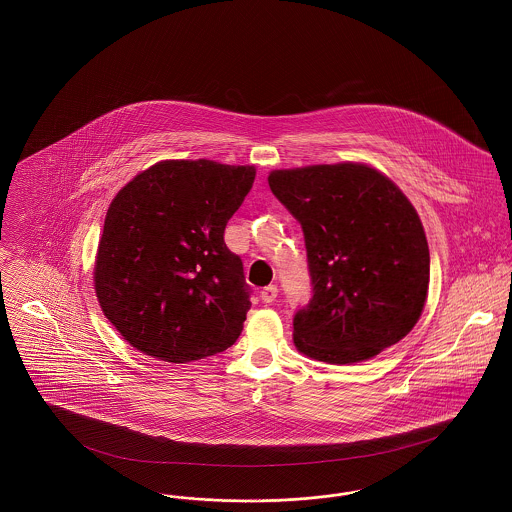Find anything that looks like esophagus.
<instances>
[{
  "mask_svg": "<svg viewBox=\"0 0 512 512\" xmlns=\"http://www.w3.org/2000/svg\"><path fill=\"white\" fill-rule=\"evenodd\" d=\"M276 297H278V288L276 286H267V288H263V292H261V299L265 301V303H274L276 301Z\"/></svg>",
  "mask_w": 512,
  "mask_h": 512,
  "instance_id": "34e87169",
  "label": "esophagus"
}]
</instances>
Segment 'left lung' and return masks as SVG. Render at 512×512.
I'll list each match as a JSON object with an SVG mask.
<instances>
[{"mask_svg":"<svg viewBox=\"0 0 512 512\" xmlns=\"http://www.w3.org/2000/svg\"><path fill=\"white\" fill-rule=\"evenodd\" d=\"M268 186L307 247L313 297L293 317L297 351L351 365L403 340L430 282L424 226L407 195L365 163L272 171Z\"/></svg>","mask_w":512,"mask_h":512,"instance_id":"8db88e82","label":"left lung"}]
</instances>
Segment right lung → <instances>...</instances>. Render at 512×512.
I'll return each mask as SVG.
<instances>
[{
  "mask_svg": "<svg viewBox=\"0 0 512 512\" xmlns=\"http://www.w3.org/2000/svg\"><path fill=\"white\" fill-rule=\"evenodd\" d=\"M255 180L253 165L161 161L113 197L94 265L99 307L134 349L190 363L234 345L251 301L226 222Z\"/></svg>",
  "mask_w": 512,
  "mask_h": 512,
  "instance_id": "right-lung-1",
  "label": "right lung"
}]
</instances>
